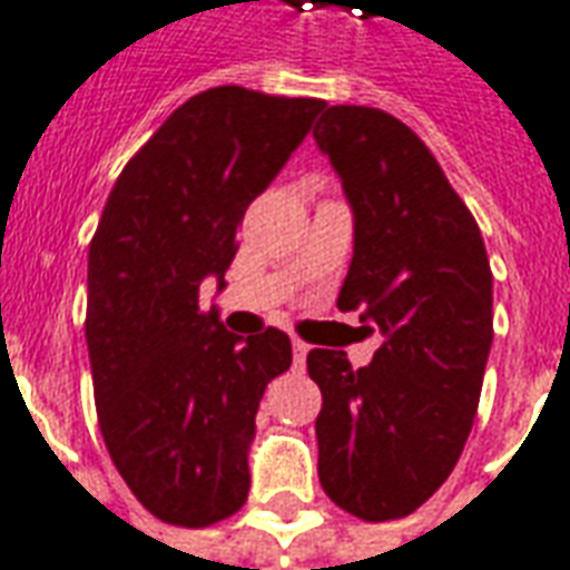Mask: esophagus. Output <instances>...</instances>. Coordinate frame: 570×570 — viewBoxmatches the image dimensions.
<instances>
[{"mask_svg":"<svg viewBox=\"0 0 570 570\" xmlns=\"http://www.w3.org/2000/svg\"><path fill=\"white\" fill-rule=\"evenodd\" d=\"M292 351H294V366H304V360H307V353H309L307 344L294 337V341H292Z\"/></svg>","mask_w":570,"mask_h":570,"instance_id":"1","label":"esophagus"}]
</instances>
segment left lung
Here are the masks:
<instances>
[{
	"instance_id": "8db88e82",
	"label": "left lung",
	"mask_w": 570,
	"mask_h": 570,
	"mask_svg": "<svg viewBox=\"0 0 570 570\" xmlns=\"http://www.w3.org/2000/svg\"><path fill=\"white\" fill-rule=\"evenodd\" d=\"M353 214L337 309L382 344L353 368L307 353L323 391L320 484L344 512L391 521L450 478L474 425L493 344V276L478 223L425 142L397 117L332 105L313 129Z\"/></svg>"
}]
</instances>
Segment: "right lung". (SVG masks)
<instances>
[{
  "instance_id": "add662e5",
  "label": "right lung",
  "mask_w": 570,
  "mask_h": 570,
  "mask_svg": "<svg viewBox=\"0 0 570 570\" xmlns=\"http://www.w3.org/2000/svg\"><path fill=\"white\" fill-rule=\"evenodd\" d=\"M323 108L242 86L191 96L124 167L98 219L86 282L98 425L120 478L167 524L207 528L247 500L254 419L292 366V337L235 335L198 294L207 278L226 288L247 204Z\"/></svg>"
}]
</instances>
